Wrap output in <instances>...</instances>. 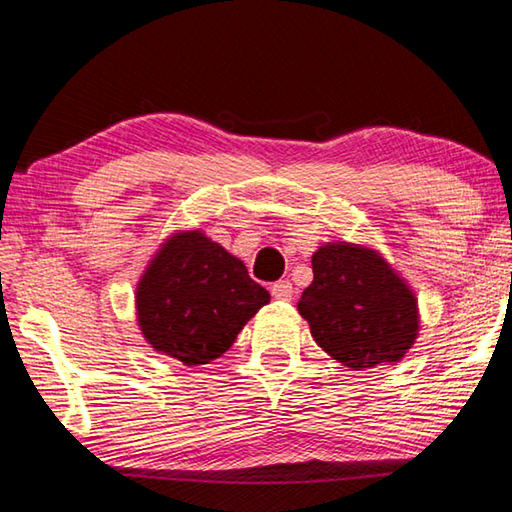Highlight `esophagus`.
Returning <instances> with one entry per match:
<instances>
[{
    "label": "esophagus",
    "instance_id": "esophagus-1",
    "mask_svg": "<svg viewBox=\"0 0 512 512\" xmlns=\"http://www.w3.org/2000/svg\"><path fill=\"white\" fill-rule=\"evenodd\" d=\"M292 294H294V288H292L290 281H276V283L272 285V297H274V299L290 301Z\"/></svg>",
    "mask_w": 512,
    "mask_h": 512
}]
</instances>
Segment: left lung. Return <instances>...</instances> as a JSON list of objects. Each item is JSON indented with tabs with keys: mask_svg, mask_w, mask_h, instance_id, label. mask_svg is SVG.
<instances>
[{
	"mask_svg": "<svg viewBox=\"0 0 512 512\" xmlns=\"http://www.w3.org/2000/svg\"><path fill=\"white\" fill-rule=\"evenodd\" d=\"M297 308L324 351L353 371L398 362L418 333L416 297L373 249L330 242L312 256Z\"/></svg>",
	"mask_w": 512,
	"mask_h": 512,
	"instance_id": "1",
	"label": "left lung"
}]
</instances>
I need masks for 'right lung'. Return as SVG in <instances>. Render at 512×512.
Listing matches in <instances>:
<instances>
[{"instance_id": "obj_1", "label": "right lung", "mask_w": 512, "mask_h": 512, "mask_svg": "<svg viewBox=\"0 0 512 512\" xmlns=\"http://www.w3.org/2000/svg\"><path fill=\"white\" fill-rule=\"evenodd\" d=\"M270 303L247 267L200 231L177 233L152 258L137 288V319L155 351L186 366L209 364Z\"/></svg>"}]
</instances>
